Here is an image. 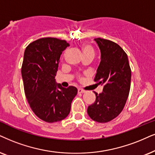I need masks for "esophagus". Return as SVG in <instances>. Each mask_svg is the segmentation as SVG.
<instances>
[{
    "instance_id": "1",
    "label": "esophagus",
    "mask_w": 155,
    "mask_h": 155,
    "mask_svg": "<svg viewBox=\"0 0 155 155\" xmlns=\"http://www.w3.org/2000/svg\"><path fill=\"white\" fill-rule=\"evenodd\" d=\"M84 92H85V91H84V89H81V88H79V89H78V93L79 94H83Z\"/></svg>"
}]
</instances>
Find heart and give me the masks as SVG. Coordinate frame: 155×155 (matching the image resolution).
Wrapping results in <instances>:
<instances>
[{
  "label": "heart",
  "instance_id": "obj_1",
  "mask_svg": "<svg viewBox=\"0 0 155 155\" xmlns=\"http://www.w3.org/2000/svg\"><path fill=\"white\" fill-rule=\"evenodd\" d=\"M81 50L82 53L84 55H87V54H91L94 56V51L92 49V48L88 44H84L81 46Z\"/></svg>",
  "mask_w": 155,
  "mask_h": 155
}]
</instances>
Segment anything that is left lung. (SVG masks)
I'll list each match as a JSON object with an SVG mask.
<instances>
[{"label":"left lung","mask_w":155,"mask_h":155,"mask_svg":"<svg viewBox=\"0 0 155 155\" xmlns=\"http://www.w3.org/2000/svg\"><path fill=\"white\" fill-rule=\"evenodd\" d=\"M101 53V61L94 81L103 86L96 94L94 103L88 107L90 118L99 123L110 121L124 109L131 85V68L124 51L116 43L101 38H94Z\"/></svg>","instance_id":"obj_1"}]
</instances>
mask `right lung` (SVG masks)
<instances>
[{
    "label": "right lung",
    "mask_w": 155,
    "mask_h": 155,
    "mask_svg": "<svg viewBox=\"0 0 155 155\" xmlns=\"http://www.w3.org/2000/svg\"><path fill=\"white\" fill-rule=\"evenodd\" d=\"M69 46L66 41L43 38L25 48L21 68L24 91L31 109L48 123L63 120L77 94L75 87L64 88L56 82L60 56Z\"/></svg>",
    "instance_id": "right-lung-1"
}]
</instances>
